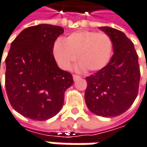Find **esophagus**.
<instances>
[{
    "mask_svg": "<svg viewBox=\"0 0 147 147\" xmlns=\"http://www.w3.org/2000/svg\"><path fill=\"white\" fill-rule=\"evenodd\" d=\"M73 79H74V81H76V80H78V79H80V76L76 75V74H74V75H73Z\"/></svg>",
    "mask_w": 147,
    "mask_h": 147,
    "instance_id": "34e87169",
    "label": "esophagus"
}]
</instances>
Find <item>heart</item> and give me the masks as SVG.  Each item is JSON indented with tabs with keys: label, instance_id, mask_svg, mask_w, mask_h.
I'll list each match as a JSON object with an SVG mask.
<instances>
[{
	"label": "heart",
	"instance_id": "heart-1",
	"mask_svg": "<svg viewBox=\"0 0 147 147\" xmlns=\"http://www.w3.org/2000/svg\"><path fill=\"white\" fill-rule=\"evenodd\" d=\"M113 51V42L105 32L79 31L57 40L53 46V55L60 68L67 70L75 62L78 70L90 72L100 70L109 63Z\"/></svg>",
	"mask_w": 147,
	"mask_h": 147
}]
</instances>
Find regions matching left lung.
<instances>
[{
	"mask_svg": "<svg viewBox=\"0 0 147 147\" xmlns=\"http://www.w3.org/2000/svg\"><path fill=\"white\" fill-rule=\"evenodd\" d=\"M99 28L111 38L114 54L105 67L86 78L84 99L92 113L115 117L128 110L137 96L141 77L138 56L124 32L110 26Z\"/></svg>",
	"mask_w": 147,
	"mask_h": 147,
	"instance_id": "8db88e82",
	"label": "left lung"
}]
</instances>
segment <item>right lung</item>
Masks as SVG:
<instances>
[{
  "label": "right lung",
  "instance_id": "1",
  "mask_svg": "<svg viewBox=\"0 0 147 147\" xmlns=\"http://www.w3.org/2000/svg\"><path fill=\"white\" fill-rule=\"evenodd\" d=\"M63 32L59 26L39 24L22 31L11 44L5 90L14 110L26 118L46 121L56 115L64 92L74 84L72 74L58 68L53 54L54 42Z\"/></svg>",
  "mask_w": 147,
  "mask_h": 147
}]
</instances>
